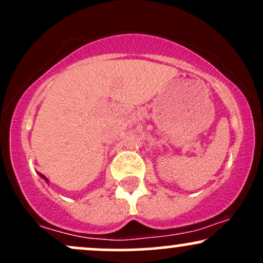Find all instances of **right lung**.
I'll use <instances>...</instances> for the list:
<instances>
[{
    "label": "right lung",
    "instance_id": "right-lung-1",
    "mask_svg": "<svg viewBox=\"0 0 263 263\" xmlns=\"http://www.w3.org/2000/svg\"><path fill=\"white\" fill-rule=\"evenodd\" d=\"M39 176H41V177H42V178H43V179H44V180H45V182H47V183H48V179H47V178H45V177H44V176H43V174H39Z\"/></svg>",
    "mask_w": 263,
    "mask_h": 263
}]
</instances>
